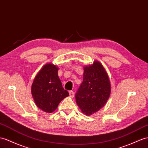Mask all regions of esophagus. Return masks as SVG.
Listing matches in <instances>:
<instances>
[{"instance_id": "obj_1", "label": "esophagus", "mask_w": 148, "mask_h": 148, "mask_svg": "<svg viewBox=\"0 0 148 148\" xmlns=\"http://www.w3.org/2000/svg\"><path fill=\"white\" fill-rule=\"evenodd\" d=\"M69 95H70V97H74V92L73 91V90H69Z\"/></svg>"}]
</instances>
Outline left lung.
Instances as JSON below:
<instances>
[{"label":"left lung","mask_w":148,"mask_h":148,"mask_svg":"<svg viewBox=\"0 0 148 148\" xmlns=\"http://www.w3.org/2000/svg\"><path fill=\"white\" fill-rule=\"evenodd\" d=\"M83 69V81L75 94V99L82 113L90 116L106 104L111 86L106 71L98 60Z\"/></svg>","instance_id":"left-lung-1"}]
</instances>
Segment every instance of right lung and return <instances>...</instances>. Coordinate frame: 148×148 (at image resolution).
Segmentation results:
<instances>
[{
  "label": "right lung",
  "instance_id": "right-lung-1",
  "mask_svg": "<svg viewBox=\"0 0 148 148\" xmlns=\"http://www.w3.org/2000/svg\"><path fill=\"white\" fill-rule=\"evenodd\" d=\"M59 68L52 63L42 67L35 76L31 93L37 106L47 113L54 112L69 94L64 90L58 76Z\"/></svg>",
  "mask_w": 148,
  "mask_h": 148
}]
</instances>
